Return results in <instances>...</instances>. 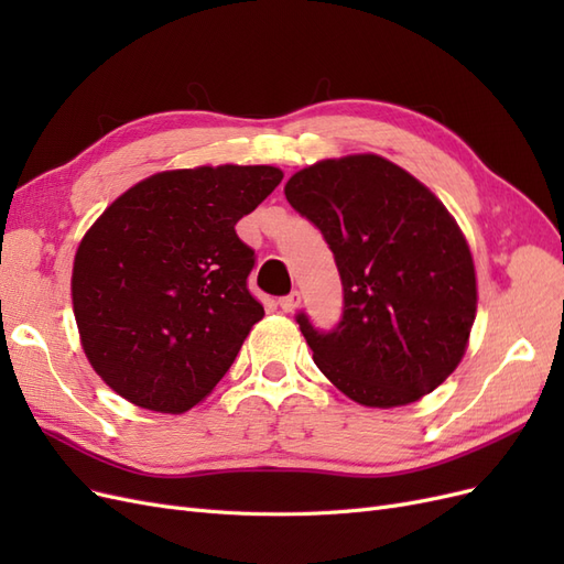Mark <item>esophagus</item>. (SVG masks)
I'll return each mask as SVG.
<instances>
[{"label": "esophagus", "instance_id": "34e87169", "mask_svg": "<svg viewBox=\"0 0 564 564\" xmlns=\"http://www.w3.org/2000/svg\"><path fill=\"white\" fill-rule=\"evenodd\" d=\"M299 305H301V294L299 292H292V294H286V296L280 299V308L284 313H294Z\"/></svg>", "mask_w": 564, "mask_h": 564}]
</instances>
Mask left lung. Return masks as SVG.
Masks as SVG:
<instances>
[{
	"label": "left lung",
	"mask_w": 564,
	"mask_h": 564,
	"mask_svg": "<svg viewBox=\"0 0 564 564\" xmlns=\"http://www.w3.org/2000/svg\"><path fill=\"white\" fill-rule=\"evenodd\" d=\"M329 245L344 315L329 332L296 315L313 360L365 406H402L458 367L475 322L473 256L429 187L379 155L322 160L284 185Z\"/></svg>",
	"instance_id": "1"
}]
</instances>
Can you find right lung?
Instances as JSON below:
<instances>
[{
	"label": "right lung",
	"mask_w": 564,
	"mask_h": 564,
	"mask_svg": "<svg viewBox=\"0 0 564 564\" xmlns=\"http://www.w3.org/2000/svg\"><path fill=\"white\" fill-rule=\"evenodd\" d=\"M278 166L162 172L119 195L82 237L73 308L82 348L117 395L183 414L226 377L263 305L235 232L282 181Z\"/></svg>",
	"instance_id": "1"
}]
</instances>
